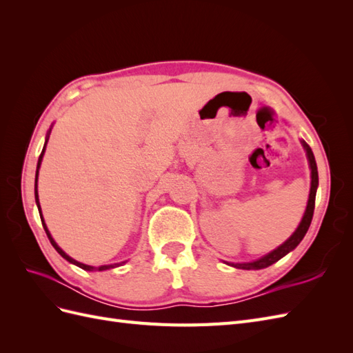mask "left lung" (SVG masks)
Returning <instances> with one entry per match:
<instances>
[{"label":"left lung","instance_id":"1","mask_svg":"<svg viewBox=\"0 0 353 353\" xmlns=\"http://www.w3.org/2000/svg\"><path fill=\"white\" fill-rule=\"evenodd\" d=\"M306 154H307V160H309V166H311V174H312V181H311V193H309V200H307V206L305 210V215L302 218L301 225L297 227V230L293 232V236L288 239L285 243H283L280 248H276L275 250H272L271 253H268L263 258L254 261V262H249V263H231V266L239 270H262L270 266L272 263H275L276 261H280L283 256H285L288 252H292L293 249L297 248V244L301 243L305 237V234L307 232L309 225H311V221L314 216V209H315V196H316V187H318V170H316V162L314 153L311 150L305 141H302ZM230 265V263H228Z\"/></svg>","mask_w":353,"mask_h":353}]
</instances>
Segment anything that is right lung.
Instances as JSON below:
<instances>
[{
	"label": "right lung",
	"instance_id": "add662e5",
	"mask_svg": "<svg viewBox=\"0 0 353 353\" xmlns=\"http://www.w3.org/2000/svg\"><path fill=\"white\" fill-rule=\"evenodd\" d=\"M47 141H48V137H47ZM47 141H46V144H44V148H42V152H41V154H39V159H38V165H37V175H35V201H37V206H38V210L41 212V208H39V199H38V190H37V183H38V170H39V166H41V160H42V156H44V152H46V145H47ZM41 215V221H42V227H44V230H46V232H47V237H48V240H50V243L52 244V248H54L63 258H65L66 261H69L70 263H73V265H77V266H79V268H82V270H85V271H94V270H97V271H104V270H110V268H116V266H121L122 263H125V262H121V263H114V265H101V266H99V268H94V266H90V265H85V263H81V262H78V261H74V259H72L70 256H68L65 252H63L59 245H57V243L52 240V237H51V234H50V231L47 230V225H46V222H44V219H42V213H39Z\"/></svg>",
	"mask_w": 353,
	"mask_h": 353
}]
</instances>
